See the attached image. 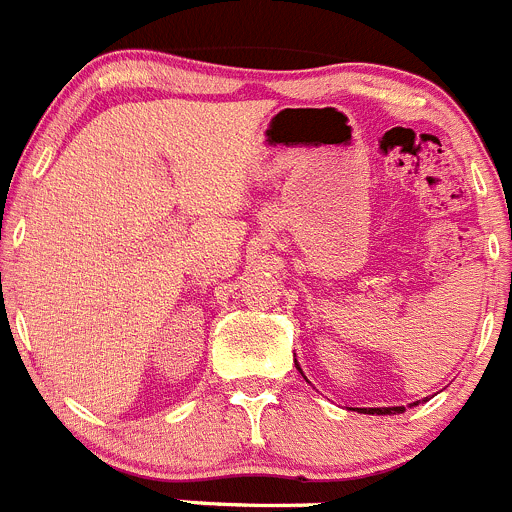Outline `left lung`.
<instances>
[{
    "label": "left lung",
    "instance_id": "1",
    "mask_svg": "<svg viewBox=\"0 0 512 512\" xmlns=\"http://www.w3.org/2000/svg\"><path fill=\"white\" fill-rule=\"evenodd\" d=\"M406 408L396 406V408H368V413H378V416H391V413H403Z\"/></svg>",
    "mask_w": 512,
    "mask_h": 512
}]
</instances>
